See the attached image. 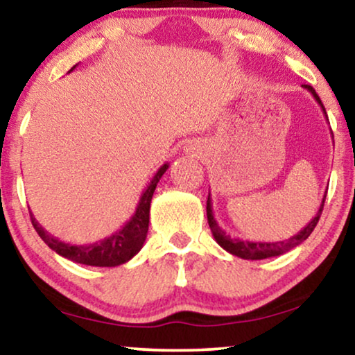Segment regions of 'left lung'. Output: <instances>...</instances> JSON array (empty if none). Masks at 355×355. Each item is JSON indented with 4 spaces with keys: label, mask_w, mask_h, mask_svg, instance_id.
Segmentation results:
<instances>
[{
    "label": "left lung",
    "mask_w": 355,
    "mask_h": 355,
    "mask_svg": "<svg viewBox=\"0 0 355 355\" xmlns=\"http://www.w3.org/2000/svg\"><path fill=\"white\" fill-rule=\"evenodd\" d=\"M303 88H306L308 92L315 96V100L318 101V105L321 106L322 113H324V116H326V110H324V106H322L320 96L316 95L315 88L309 87V85H303ZM324 200H326V195L321 201V206H320V209H318L316 216L313 218L311 221H309L306 226H304L303 230L298 232V234L291 236L290 239L275 241V242L242 241V239H237V237H231L230 234H226V231H223L221 227H219V224L216 223V219H214V216H213V208H211V196L209 195H208V201H206V216H208V224L211 227V232H213L214 239H216L218 244L221 245L224 250H227L230 254L237 255V257L245 259V260H262V259H268V257H277V255L288 252V250L302 244L303 241H306L308 236L311 234L313 230L316 227L318 221H320V216L322 213V206H324Z\"/></svg>",
    "instance_id": "left-lung-1"
}]
</instances>
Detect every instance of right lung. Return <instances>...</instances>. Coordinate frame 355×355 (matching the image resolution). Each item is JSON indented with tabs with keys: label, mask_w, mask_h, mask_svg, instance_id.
Masks as SVG:
<instances>
[{
	"label": "right lung",
	"mask_w": 355,
	"mask_h": 355,
	"mask_svg": "<svg viewBox=\"0 0 355 355\" xmlns=\"http://www.w3.org/2000/svg\"><path fill=\"white\" fill-rule=\"evenodd\" d=\"M167 168L168 164H164L162 167L157 170L154 178H152L146 190L142 191L132 218L129 219L118 232H114V234H111L110 237L93 242V244L73 245L70 244V242H64L58 239V237H53L51 232H47L37 221H35L33 213H31V221H33L34 230L37 231L40 239L46 242L49 248L55 250V252L58 255H62V257L71 260V262L83 263V266L92 267H116L121 266V263H125L142 249V245H144L147 231H149L152 195H154L157 183L162 178V175L167 172Z\"/></svg>",
	"instance_id": "add662e5"
}]
</instances>
